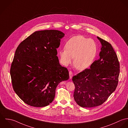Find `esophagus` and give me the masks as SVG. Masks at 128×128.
I'll use <instances>...</instances> for the list:
<instances>
[{
    "mask_svg": "<svg viewBox=\"0 0 128 128\" xmlns=\"http://www.w3.org/2000/svg\"><path fill=\"white\" fill-rule=\"evenodd\" d=\"M69 74H70V79H72V76H73V74H72V72H71V71H70L69 72Z\"/></svg>",
    "mask_w": 128,
    "mask_h": 128,
    "instance_id": "1",
    "label": "esophagus"
}]
</instances>
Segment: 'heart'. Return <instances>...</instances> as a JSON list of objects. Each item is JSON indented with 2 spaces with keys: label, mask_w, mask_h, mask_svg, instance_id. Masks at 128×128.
I'll use <instances>...</instances> for the list:
<instances>
[{
  "label": "heart",
  "mask_w": 128,
  "mask_h": 128,
  "mask_svg": "<svg viewBox=\"0 0 128 128\" xmlns=\"http://www.w3.org/2000/svg\"><path fill=\"white\" fill-rule=\"evenodd\" d=\"M97 52L96 43L82 35L70 38L65 45V48L59 50L58 54L62 64L68 66L73 58L74 66L79 70H84L93 63Z\"/></svg>",
  "instance_id": "obj_1"
}]
</instances>
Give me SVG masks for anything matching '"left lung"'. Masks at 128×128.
<instances>
[{
  "mask_svg": "<svg viewBox=\"0 0 128 128\" xmlns=\"http://www.w3.org/2000/svg\"><path fill=\"white\" fill-rule=\"evenodd\" d=\"M102 46L100 58L90 68L72 78L74 97L80 106L91 108L102 105L115 90L118 83L120 64L112 45L97 37Z\"/></svg>",
  "mask_w": 128,
  "mask_h": 128,
  "instance_id": "8db88e82",
  "label": "left lung"
}]
</instances>
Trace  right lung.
<instances>
[{
    "instance_id": "1",
    "label": "right lung",
    "mask_w": 128,
    "mask_h": 128,
    "mask_svg": "<svg viewBox=\"0 0 128 128\" xmlns=\"http://www.w3.org/2000/svg\"><path fill=\"white\" fill-rule=\"evenodd\" d=\"M64 36L56 30L36 31L19 44L10 68L13 89L26 104L48 105L58 84L69 78L66 68L59 63L56 48Z\"/></svg>"
}]
</instances>
